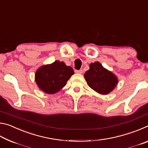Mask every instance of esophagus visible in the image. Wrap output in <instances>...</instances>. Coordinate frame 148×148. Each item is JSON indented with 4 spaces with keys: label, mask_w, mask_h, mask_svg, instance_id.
I'll return each mask as SVG.
<instances>
[{
    "label": "esophagus",
    "mask_w": 148,
    "mask_h": 148,
    "mask_svg": "<svg viewBox=\"0 0 148 148\" xmlns=\"http://www.w3.org/2000/svg\"><path fill=\"white\" fill-rule=\"evenodd\" d=\"M75 72L77 74H82L83 73V71H82V70H76Z\"/></svg>",
    "instance_id": "1"
}]
</instances>
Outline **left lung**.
<instances>
[{"mask_svg": "<svg viewBox=\"0 0 148 148\" xmlns=\"http://www.w3.org/2000/svg\"><path fill=\"white\" fill-rule=\"evenodd\" d=\"M84 77L88 86L101 95L110 93L118 83L116 75L104 68L99 62L90 64Z\"/></svg>", "mask_w": 148, "mask_h": 148, "instance_id": "left-lung-1", "label": "left lung"}]
</instances>
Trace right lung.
<instances>
[{"label":"right lung","mask_w":148,"mask_h":148,"mask_svg":"<svg viewBox=\"0 0 148 148\" xmlns=\"http://www.w3.org/2000/svg\"><path fill=\"white\" fill-rule=\"evenodd\" d=\"M74 73L72 67L56 61L40 67L35 73V81L42 91L47 94H55L66 86Z\"/></svg>","instance_id":"right-lung-1"}]
</instances>
